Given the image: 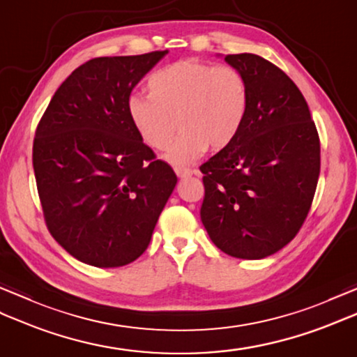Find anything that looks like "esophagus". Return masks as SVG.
Returning <instances> with one entry per match:
<instances>
[{
    "instance_id": "obj_1",
    "label": "esophagus",
    "mask_w": 357,
    "mask_h": 357,
    "mask_svg": "<svg viewBox=\"0 0 357 357\" xmlns=\"http://www.w3.org/2000/svg\"><path fill=\"white\" fill-rule=\"evenodd\" d=\"M174 173H176L179 178H188V176H192L195 170L185 169V167H176V169H174Z\"/></svg>"
}]
</instances>
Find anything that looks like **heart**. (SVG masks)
I'll return each mask as SVG.
<instances>
[{
  "mask_svg": "<svg viewBox=\"0 0 357 357\" xmlns=\"http://www.w3.org/2000/svg\"><path fill=\"white\" fill-rule=\"evenodd\" d=\"M147 89L149 96L127 100L128 119L155 150L170 146L178 126L181 133L165 156L174 165L193 162L208 147L227 149L245 123L248 84L234 67L181 59L151 73Z\"/></svg>",
  "mask_w": 357,
  "mask_h": 357,
  "instance_id": "obj_1",
  "label": "heart"
}]
</instances>
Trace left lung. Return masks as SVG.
I'll return each instance as SVG.
<instances>
[{"instance_id":"left-lung-1","label":"left lung","mask_w":357,"mask_h":357,"mask_svg":"<svg viewBox=\"0 0 357 357\" xmlns=\"http://www.w3.org/2000/svg\"><path fill=\"white\" fill-rule=\"evenodd\" d=\"M248 84L245 123L204 173L201 221L213 244L239 259L285 247L304 224L321 172V144L304 95L253 53L227 55Z\"/></svg>"}]
</instances>
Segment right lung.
<instances>
[{"instance_id": "right-lung-1", "label": "right lung", "mask_w": 357, "mask_h": 357, "mask_svg": "<svg viewBox=\"0 0 357 357\" xmlns=\"http://www.w3.org/2000/svg\"><path fill=\"white\" fill-rule=\"evenodd\" d=\"M167 53L90 59L59 86L36 127L45 224L67 253L93 267L138 259L178 183L127 115L132 90Z\"/></svg>"}]
</instances>
